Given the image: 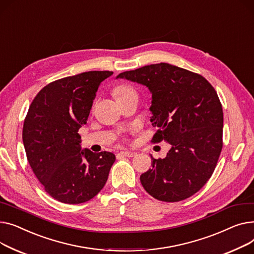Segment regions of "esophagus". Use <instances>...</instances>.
Listing matches in <instances>:
<instances>
[{"label":"esophagus","instance_id":"obj_1","mask_svg":"<svg viewBox=\"0 0 254 254\" xmlns=\"http://www.w3.org/2000/svg\"><path fill=\"white\" fill-rule=\"evenodd\" d=\"M120 155H122V156H124V157H127V158H132V157L135 156V153H134V152H127V151H123V152H121V153H120Z\"/></svg>","mask_w":254,"mask_h":254}]
</instances>
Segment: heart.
Wrapping results in <instances>:
<instances>
[{
    "label": "heart",
    "instance_id": "obj_1",
    "mask_svg": "<svg viewBox=\"0 0 254 254\" xmlns=\"http://www.w3.org/2000/svg\"><path fill=\"white\" fill-rule=\"evenodd\" d=\"M114 95L116 97V99L119 101L121 99H124L126 97L132 96V95H136V92L131 86H127V85H121V86H118L115 91H114Z\"/></svg>",
    "mask_w": 254,
    "mask_h": 254
}]
</instances>
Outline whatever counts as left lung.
<instances>
[{"label":"left lung","instance_id":"obj_1","mask_svg":"<svg viewBox=\"0 0 254 254\" xmlns=\"http://www.w3.org/2000/svg\"><path fill=\"white\" fill-rule=\"evenodd\" d=\"M152 93V142L171 144L164 159L152 157L140 175L144 190L164 202L185 200L211 177L222 148V107L215 89L201 74L169 64L145 65L118 74Z\"/></svg>","mask_w":254,"mask_h":254}]
</instances>
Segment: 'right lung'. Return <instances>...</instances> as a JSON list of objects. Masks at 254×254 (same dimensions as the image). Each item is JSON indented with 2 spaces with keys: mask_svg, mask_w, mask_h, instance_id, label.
Listing matches in <instances>:
<instances>
[{
  "mask_svg": "<svg viewBox=\"0 0 254 254\" xmlns=\"http://www.w3.org/2000/svg\"><path fill=\"white\" fill-rule=\"evenodd\" d=\"M110 70L85 71L45 86L24 119L27 161L45 190L65 204L91 200L106 185L116 156L82 150L79 129L87 123L102 81Z\"/></svg>",
  "mask_w": 254,
  "mask_h": 254,
  "instance_id": "add662e5",
  "label": "right lung"
}]
</instances>
